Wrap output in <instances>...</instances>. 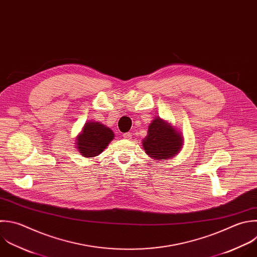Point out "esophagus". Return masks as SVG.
Returning a JSON list of instances; mask_svg holds the SVG:
<instances>
[{"label": "esophagus", "instance_id": "1", "mask_svg": "<svg viewBox=\"0 0 257 257\" xmlns=\"http://www.w3.org/2000/svg\"><path fill=\"white\" fill-rule=\"evenodd\" d=\"M122 137H123L124 139H126V140H130V139H132V134H131V133H124V134L122 135Z\"/></svg>", "mask_w": 257, "mask_h": 257}]
</instances>
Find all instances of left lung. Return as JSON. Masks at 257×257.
I'll list each match as a JSON object with an SVG mask.
<instances>
[{"mask_svg": "<svg viewBox=\"0 0 257 257\" xmlns=\"http://www.w3.org/2000/svg\"><path fill=\"white\" fill-rule=\"evenodd\" d=\"M182 146V136L161 118H156L152 121L148 130V136L143 141L146 153L158 160L175 157Z\"/></svg>", "mask_w": 257, "mask_h": 257, "instance_id": "left-lung-1", "label": "left lung"}]
</instances>
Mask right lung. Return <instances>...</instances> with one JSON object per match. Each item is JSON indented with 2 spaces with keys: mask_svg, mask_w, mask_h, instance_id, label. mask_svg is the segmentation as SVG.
<instances>
[{
  "mask_svg": "<svg viewBox=\"0 0 257 257\" xmlns=\"http://www.w3.org/2000/svg\"><path fill=\"white\" fill-rule=\"evenodd\" d=\"M111 130L99 122H86L81 135L77 138V149L83 157H95L103 152L112 141Z\"/></svg>",
  "mask_w": 257,
  "mask_h": 257,
  "instance_id": "obj_1",
  "label": "right lung"
}]
</instances>
